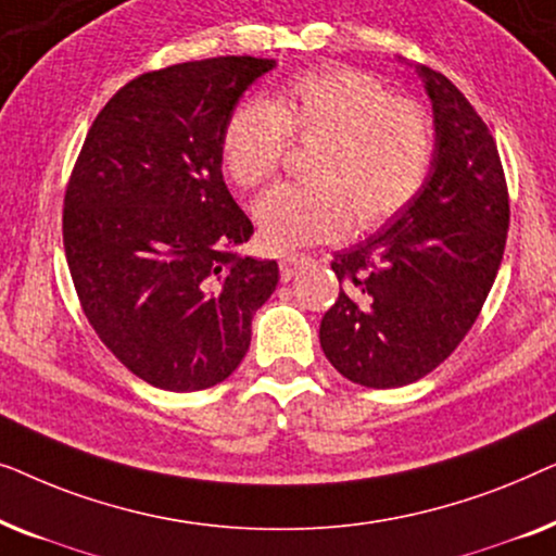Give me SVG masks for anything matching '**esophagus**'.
<instances>
[{"label": "esophagus", "instance_id": "34e87169", "mask_svg": "<svg viewBox=\"0 0 556 556\" xmlns=\"http://www.w3.org/2000/svg\"><path fill=\"white\" fill-rule=\"evenodd\" d=\"M306 261H308V257H303V255H293V253L283 255V257H280V273H283V278H293Z\"/></svg>", "mask_w": 556, "mask_h": 556}]
</instances>
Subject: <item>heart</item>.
Here are the masks:
<instances>
[{"label": "heart", "instance_id": "heart-1", "mask_svg": "<svg viewBox=\"0 0 556 556\" xmlns=\"http://www.w3.org/2000/svg\"><path fill=\"white\" fill-rule=\"evenodd\" d=\"M291 139L311 143L308 179L273 187L255 204L273 250L341 238L354 217L367 230L384 225L420 192L435 151L422 105L352 67L299 73L270 101L235 105L219 139L227 177L242 189L263 187Z\"/></svg>", "mask_w": 556, "mask_h": 556}]
</instances>
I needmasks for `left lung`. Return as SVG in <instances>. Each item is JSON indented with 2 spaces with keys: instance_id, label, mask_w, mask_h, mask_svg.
I'll return each instance as SVG.
<instances>
[{
  "instance_id": "left-lung-1",
  "label": "left lung",
  "mask_w": 556,
  "mask_h": 556,
  "mask_svg": "<svg viewBox=\"0 0 556 556\" xmlns=\"http://www.w3.org/2000/svg\"><path fill=\"white\" fill-rule=\"evenodd\" d=\"M417 73L435 113L432 169L382 230L333 255L341 291L318 331L333 369L375 390L417 382L458 349L496 280L511 217L485 121L443 73Z\"/></svg>"
}]
</instances>
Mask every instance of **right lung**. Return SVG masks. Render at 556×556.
Listing matches in <instances>:
<instances>
[{
    "instance_id": "right-lung-1",
    "label": "right lung",
    "mask_w": 556,
    "mask_h": 556,
    "mask_svg": "<svg viewBox=\"0 0 556 556\" xmlns=\"http://www.w3.org/2000/svg\"><path fill=\"white\" fill-rule=\"evenodd\" d=\"M276 60H192L128 80L83 141L63 202L67 268L98 339L169 392L240 367L278 263L242 257L253 223L223 179L225 121Z\"/></svg>"
}]
</instances>
